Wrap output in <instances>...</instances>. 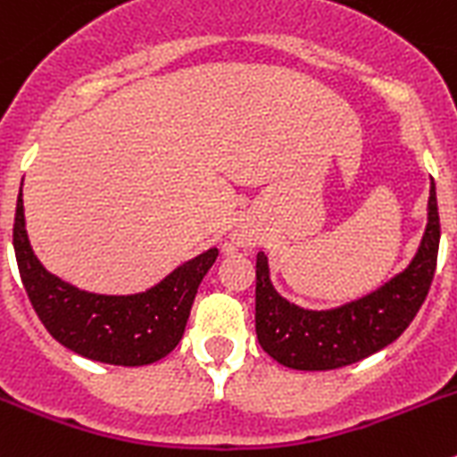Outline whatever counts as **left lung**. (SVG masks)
<instances>
[{"label": "left lung", "mask_w": 457, "mask_h": 457, "mask_svg": "<svg viewBox=\"0 0 457 457\" xmlns=\"http://www.w3.org/2000/svg\"><path fill=\"white\" fill-rule=\"evenodd\" d=\"M439 252L435 183L428 199V226L410 268L361 300L334 311H304L286 302L270 284L268 258L256 256V337L278 364L297 370H332L370 357L405 332L433 284Z\"/></svg>", "instance_id": "1"}]
</instances>
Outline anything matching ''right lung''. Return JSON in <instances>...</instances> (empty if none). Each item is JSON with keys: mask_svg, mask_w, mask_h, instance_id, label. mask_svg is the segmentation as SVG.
I'll return each mask as SVG.
<instances>
[{"mask_svg": "<svg viewBox=\"0 0 457 457\" xmlns=\"http://www.w3.org/2000/svg\"><path fill=\"white\" fill-rule=\"evenodd\" d=\"M13 247L24 290L47 332L72 353L114 366L153 364L179 345L194 295L217 258V249H208L146 293H84L47 272L31 252L22 189L15 205Z\"/></svg>", "mask_w": 457, "mask_h": 457, "instance_id": "add662e5", "label": "right lung"}]
</instances>
